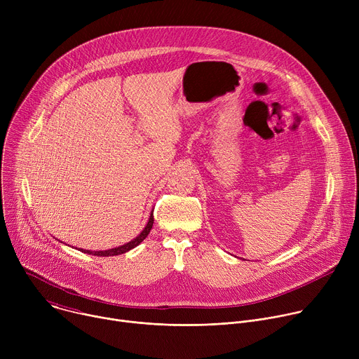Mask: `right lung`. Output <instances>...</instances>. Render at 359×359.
Segmentation results:
<instances>
[{
    "mask_svg": "<svg viewBox=\"0 0 359 359\" xmlns=\"http://www.w3.org/2000/svg\"><path fill=\"white\" fill-rule=\"evenodd\" d=\"M151 226H153V212L150 213L149 222H147V224L144 226V229L142 230V233H140L136 238L130 240L129 243H126V244H123V245H119V247H115V248H111V250H105V251H89V250H83V248H81V251H82V252H86V254L97 255V257H111V255H119V254H123V252H126V251H129V250L135 248L136 245H139V244H140V243L147 237V234L150 233Z\"/></svg>",
    "mask_w": 359,
    "mask_h": 359,
    "instance_id": "right-lung-1",
    "label": "right lung"
}]
</instances>
